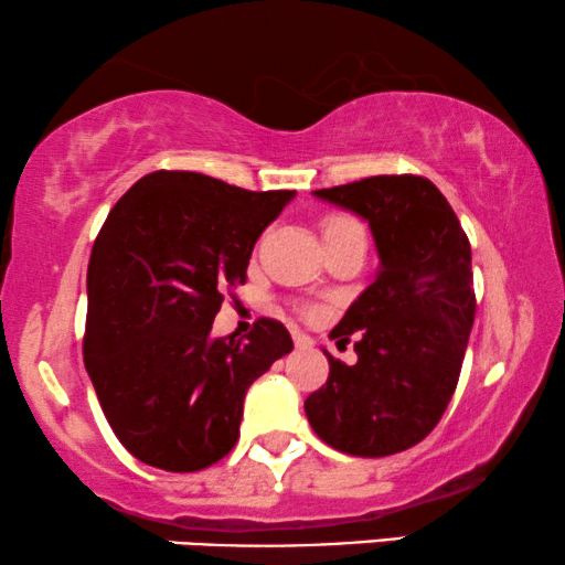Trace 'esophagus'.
Returning <instances> with one entry per match:
<instances>
[{"instance_id":"34e87169","label":"esophagus","mask_w":565,"mask_h":565,"mask_svg":"<svg viewBox=\"0 0 565 565\" xmlns=\"http://www.w3.org/2000/svg\"><path fill=\"white\" fill-rule=\"evenodd\" d=\"M292 342H296V348H311L313 345V340L306 332H292Z\"/></svg>"}]
</instances>
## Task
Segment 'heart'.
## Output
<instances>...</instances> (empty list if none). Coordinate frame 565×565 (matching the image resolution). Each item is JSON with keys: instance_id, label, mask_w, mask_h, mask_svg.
<instances>
[{"instance_id": "b5f03b06", "label": "heart", "mask_w": 565, "mask_h": 565, "mask_svg": "<svg viewBox=\"0 0 565 565\" xmlns=\"http://www.w3.org/2000/svg\"><path fill=\"white\" fill-rule=\"evenodd\" d=\"M342 223H350V217H345V215H329L324 220V231H332V228H337V225H342Z\"/></svg>"}]
</instances>
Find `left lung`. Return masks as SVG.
<instances>
[{
	"label": "left lung",
	"instance_id": "obj_1",
	"mask_svg": "<svg viewBox=\"0 0 565 565\" xmlns=\"http://www.w3.org/2000/svg\"><path fill=\"white\" fill-rule=\"evenodd\" d=\"M313 194L369 220L381 267L329 334H355L358 363L324 350L329 379L309 394L306 417L337 451L390 457L423 441L457 390L478 306L470 241L423 175H371Z\"/></svg>",
	"mask_w": 565,
	"mask_h": 565
}]
</instances>
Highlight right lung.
I'll return each instance as SVG.
<instances>
[{
	"instance_id": "obj_1",
	"label": "right lung",
	"mask_w": 565,
	"mask_h": 565,
	"mask_svg": "<svg viewBox=\"0 0 565 565\" xmlns=\"http://www.w3.org/2000/svg\"><path fill=\"white\" fill-rule=\"evenodd\" d=\"M296 192L194 171L142 175L108 212L87 265L85 369L131 457L196 472L238 441L248 386L292 350L280 321L212 337L225 290Z\"/></svg>"
}]
</instances>
